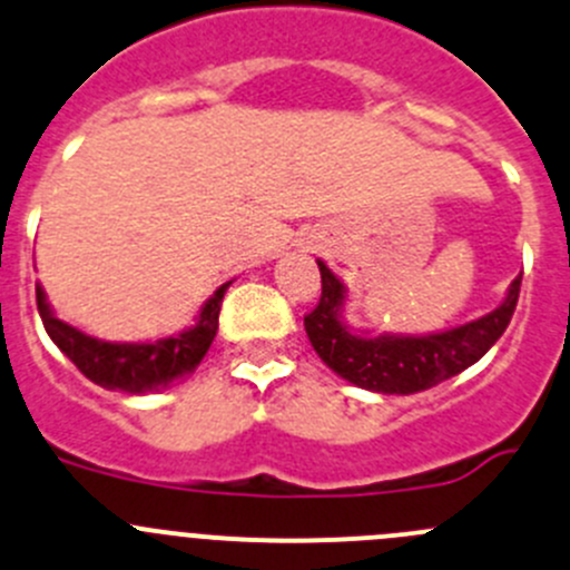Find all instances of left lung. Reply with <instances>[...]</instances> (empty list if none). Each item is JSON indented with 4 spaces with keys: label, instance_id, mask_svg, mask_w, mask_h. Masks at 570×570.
<instances>
[{
    "label": "left lung",
    "instance_id": "obj_1",
    "mask_svg": "<svg viewBox=\"0 0 570 570\" xmlns=\"http://www.w3.org/2000/svg\"><path fill=\"white\" fill-rule=\"evenodd\" d=\"M323 295L303 317L306 334L317 356L351 384L384 395H412L476 364L499 342L518 306L521 278L510 284L504 303L473 323L425 336L356 334L342 320L345 286L317 262Z\"/></svg>",
    "mask_w": 570,
    "mask_h": 570
}]
</instances>
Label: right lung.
<instances>
[{"mask_svg":"<svg viewBox=\"0 0 570 570\" xmlns=\"http://www.w3.org/2000/svg\"><path fill=\"white\" fill-rule=\"evenodd\" d=\"M228 286L230 281L208 297L191 328L156 342L97 340V336L82 334L80 328L55 317L41 286H36V301L49 340L77 364V370L86 379L105 386V390L145 395V392L167 390V386L178 384V381L189 379L195 373L197 364L203 362V356L212 347L214 336H217L219 306H223Z\"/></svg>","mask_w":570,"mask_h":570,"instance_id":"add662e5","label":"right lung"}]
</instances>
